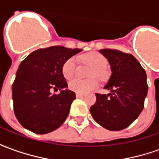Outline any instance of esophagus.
<instances>
[{"label":"esophagus","instance_id":"34e87169","mask_svg":"<svg viewBox=\"0 0 159 159\" xmlns=\"http://www.w3.org/2000/svg\"><path fill=\"white\" fill-rule=\"evenodd\" d=\"M76 98H83V94H82V93H76Z\"/></svg>","mask_w":159,"mask_h":159}]
</instances>
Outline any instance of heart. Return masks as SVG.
Listing matches in <instances>:
<instances>
[{
  "mask_svg": "<svg viewBox=\"0 0 159 159\" xmlns=\"http://www.w3.org/2000/svg\"><path fill=\"white\" fill-rule=\"evenodd\" d=\"M84 62L93 66L91 69L90 77H97L98 79L104 81L109 76V73L106 69L107 64V58L98 52H90L82 57ZM76 68V59L75 57H70L64 62L62 66L63 76L66 79L72 78L75 75ZM99 86V83L96 78H91L89 80H82L78 78L71 80L69 83V89L77 93H87L94 90Z\"/></svg>",
  "mask_w": 159,
  "mask_h": 159,
  "instance_id": "obj_1",
  "label": "heart"
}]
</instances>
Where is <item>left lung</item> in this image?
<instances>
[{"label": "left lung", "instance_id": "left-lung-1", "mask_svg": "<svg viewBox=\"0 0 159 159\" xmlns=\"http://www.w3.org/2000/svg\"><path fill=\"white\" fill-rule=\"evenodd\" d=\"M100 52L110 63L111 75L104 89L111 92L95 93L96 102L90 113L105 129L118 131L129 126L143 110L148 90L147 73L130 53L108 48Z\"/></svg>", "mask_w": 159, "mask_h": 159}]
</instances>
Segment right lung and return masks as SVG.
I'll return each instance as SVG.
<instances>
[{
  "label": "right lung",
  "mask_w": 159,
  "mask_h": 159,
  "mask_svg": "<svg viewBox=\"0 0 159 159\" xmlns=\"http://www.w3.org/2000/svg\"><path fill=\"white\" fill-rule=\"evenodd\" d=\"M81 51L52 46L37 49L20 63L12 91L14 114L24 128L42 134L57 129L66 121L76 93L65 89L68 85L62 66ZM52 89L61 93L52 94Z\"/></svg>",
  "instance_id": "1"
}]
</instances>
